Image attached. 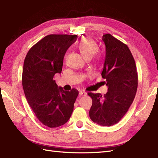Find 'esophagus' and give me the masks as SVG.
Instances as JSON below:
<instances>
[{
  "mask_svg": "<svg viewBox=\"0 0 158 158\" xmlns=\"http://www.w3.org/2000/svg\"><path fill=\"white\" fill-rule=\"evenodd\" d=\"M79 96L81 97V96H87V92H85V91H80L79 94Z\"/></svg>",
  "mask_w": 158,
  "mask_h": 158,
  "instance_id": "obj_1",
  "label": "esophagus"
}]
</instances>
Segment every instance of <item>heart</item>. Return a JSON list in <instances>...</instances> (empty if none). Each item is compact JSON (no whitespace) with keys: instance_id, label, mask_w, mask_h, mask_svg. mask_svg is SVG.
Masks as SVG:
<instances>
[{"instance_id":"heart-1","label":"heart","mask_w":158,"mask_h":158,"mask_svg":"<svg viewBox=\"0 0 158 158\" xmlns=\"http://www.w3.org/2000/svg\"><path fill=\"white\" fill-rule=\"evenodd\" d=\"M80 52L86 58H89L97 52L98 46L94 40L90 37H84L78 43ZM98 58V56H96Z\"/></svg>"}]
</instances>
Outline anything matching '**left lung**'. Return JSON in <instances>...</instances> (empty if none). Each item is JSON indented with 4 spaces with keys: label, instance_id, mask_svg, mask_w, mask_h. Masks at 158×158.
<instances>
[{
    "label": "left lung",
    "instance_id": "obj_1",
    "mask_svg": "<svg viewBox=\"0 0 158 158\" xmlns=\"http://www.w3.org/2000/svg\"><path fill=\"white\" fill-rule=\"evenodd\" d=\"M102 40L106 46V58L102 77L108 87V92H89L92 99L89 117L101 126L110 127L118 123L133 103L138 86L136 64L125 44L111 34H104Z\"/></svg>",
    "mask_w": 158,
    "mask_h": 158
}]
</instances>
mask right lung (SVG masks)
Instances as JSON below:
<instances>
[{"instance_id": "obj_1", "label": "right lung", "mask_w": 158, "mask_h": 158, "mask_svg": "<svg viewBox=\"0 0 158 158\" xmlns=\"http://www.w3.org/2000/svg\"><path fill=\"white\" fill-rule=\"evenodd\" d=\"M77 35L50 34L33 46L25 58L22 85L28 104L38 119L50 128L70 118L78 96L76 89L58 87L54 76L60 73L64 54Z\"/></svg>"}]
</instances>
